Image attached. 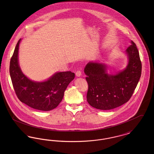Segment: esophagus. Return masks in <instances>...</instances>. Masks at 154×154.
Here are the masks:
<instances>
[{
  "label": "esophagus",
  "mask_w": 154,
  "mask_h": 154,
  "mask_svg": "<svg viewBox=\"0 0 154 154\" xmlns=\"http://www.w3.org/2000/svg\"><path fill=\"white\" fill-rule=\"evenodd\" d=\"M75 75L77 77H80V76L81 75V71L80 70H78L76 71Z\"/></svg>",
  "instance_id": "esophagus-1"
}]
</instances>
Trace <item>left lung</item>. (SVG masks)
Segmentation results:
<instances>
[{
  "label": "left lung",
  "mask_w": 154,
  "mask_h": 154,
  "mask_svg": "<svg viewBox=\"0 0 154 154\" xmlns=\"http://www.w3.org/2000/svg\"><path fill=\"white\" fill-rule=\"evenodd\" d=\"M129 63L116 75L106 72V66L89 62L84 72L88 84L87 99L93 107L111 110L128 102L136 88L141 74L142 65L136 45L132 41L126 50Z\"/></svg>",
  "instance_id": "left-lung-1"
}]
</instances>
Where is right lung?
<instances>
[{
    "mask_svg": "<svg viewBox=\"0 0 154 154\" xmlns=\"http://www.w3.org/2000/svg\"><path fill=\"white\" fill-rule=\"evenodd\" d=\"M20 39L10 59V74L16 95L21 102L30 107L42 111L56 108L61 102L65 91L73 80L75 74L71 72L55 73L46 81L38 82L30 80L18 65V54Z\"/></svg>",
    "mask_w": 154,
    "mask_h": 154,
    "instance_id": "obj_1",
    "label": "right lung"
}]
</instances>
